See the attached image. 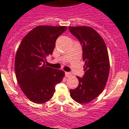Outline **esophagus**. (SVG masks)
Listing matches in <instances>:
<instances>
[{"instance_id":"obj_1","label":"esophagus","mask_w":129,"mask_h":129,"mask_svg":"<svg viewBox=\"0 0 129 129\" xmlns=\"http://www.w3.org/2000/svg\"><path fill=\"white\" fill-rule=\"evenodd\" d=\"M65 76L67 77H70L71 76V74L70 72H65Z\"/></svg>"}]
</instances>
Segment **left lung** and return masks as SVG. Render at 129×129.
<instances>
[{
    "label": "left lung",
    "mask_w": 129,
    "mask_h": 129,
    "mask_svg": "<svg viewBox=\"0 0 129 129\" xmlns=\"http://www.w3.org/2000/svg\"><path fill=\"white\" fill-rule=\"evenodd\" d=\"M69 30L82 45L85 74L77 77L79 85L70 90L75 101L81 104L89 103L104 90L109 77L110 62L104 40L94 28L88 26H69Z\"/></svg>",
    "instance_id": "1"
}]
</instances>
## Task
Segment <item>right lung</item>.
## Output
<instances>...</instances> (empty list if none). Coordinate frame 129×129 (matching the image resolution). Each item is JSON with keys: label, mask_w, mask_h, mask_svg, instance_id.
<instances>
[{"label": "right lung", "mask_w": 129, "mask_h": 129, "mask_svg": "<svg viewBox=\"0 0 129 129\" xmlns=\"http://www.w3.org/2000/svg\"><path fill=\"white\" fill-rule=\"evenodd\" d=\"M66 26H38L22 39L16 53L15 71L20 88L31 101L42 104L54 94L64 72L47 67L46 57L52 55L55 41Z\"/></svg>", "instance_id": "add662e5"}]
</instances>
